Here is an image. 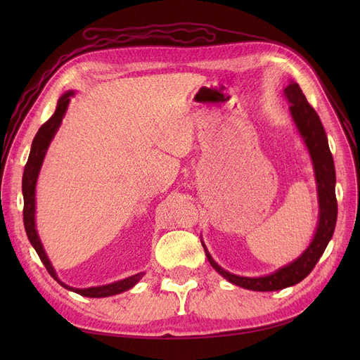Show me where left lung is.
Returning <instances> with one entry per match:
<instances>
[{
    "mask_svg": "<svg viewBox=\"0 0 360 360\" xmlns=\"http://www.w3.org/2000/svg\"><path fill=\"white\" fill-rule=\"evenodd\" d=\"M285 96L290 105V111L294 118L300 135L303 136L304 143L308 146L311 153L315 177L319 183V202H320V222L319 230L309 248L291 264L279 269L274 275L263 278H243L225 271L221 266H217L210 254L207 252L204 246L207 259L213 266V269L238 287H243L254 291H275L282 290L291 285H296L302 279L307 278L315 264L319 263L320 257L323 255L326 246L333 236L338 214V204L335 195V165L330 148L328 144V136H326L324 127L320 122L319 114L315 112L314 108L308 103L307 97L302 93L299 84L291 82L285 89Z\"/></svg>",
    "mask_w": 360,
    "mask_h": 360,
    "instance_id": "8db88e82",
    "label": "left lung"
}]
</instances>
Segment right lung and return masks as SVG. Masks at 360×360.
I'll return each instance as SVG.
<instances>
[{
    "label": "right lung",
    "mask_w": 360,
    "mask_h": 360,
    "mask_svg": "<svg viewBox=\"0 0 360 360\" xmlns=\"http://www.w3.org/2000/svg\"><path fill=\"white\" fill-rule=\"evenodd\" d=\"M73 96V91H68L64 93L57 103V110L53 112V115L48 120L46 123H43L39 129V132L36 134L34 139H32V144H31V151H30V156L28 160L25 163V169H24V177H22V193H24V225H25V231L28 236V240L31 242V245L34 246L36 252L39 255V258L41 259V263L45 264L48 274L56 279L58 284H61L64 288H68L70 291H75L81 294V296L85 297H108V296H114V294L118 292H123L129 288H132L136 282L144 276V274H138L134 275L130 278H126L123 281H118L114 282V284L110 285H103V287H91V288H72L66 284H63V282L57 278L56 270H53L52 264L49 263V259L45 254V250H43V246L40 243V238L37 236L36 231V224H34V209H36V198H34V193H36V180L39 176V171L41 167V162L43 158H45V153L48 150V146L51 143V139L56 135L57 129L60 127L61 120L64 117V112L68 110V105L70 102V97Z\"/></svg>",
    "instance_id": "obj_1"
}]
</instances>
